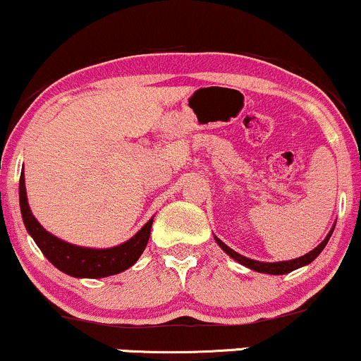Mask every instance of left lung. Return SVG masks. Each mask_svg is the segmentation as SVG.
Returning a JSON list of instances; mask_svg holds the SVG:
<instances>
[{
  "instance_id": "left-lung-1",
  "label": "left lung",
  "mask_w": 361,
  "mask_h": 361,
  "mask_svg": "<svg viewBox=\"0 0 361 361\" xmlns=\"http://www.w3.org/2000/svg\"><path fill=\"white\" fill-rule=\"evenodd\" d=\"M333 230L334 228L329 230V233L326 235V238H324V240L321 242V244L316 247V249H312L311 252H307V254L302 255V257H298V259H293V260H284V262H259V260H252L249 257H244V255H240V254H238V252L230 249V247L225 245L219 237H215V240H216V244H219L225 252H227L230 257L235 259L237 262L242 264V266L250 267L252 271L264 272V274H276V276H279V274H288V272L294 271V269H299V267L306 266V264L312 262V260H314L321 254V250H323L324 247H326L329 237H331V233H333Z\"/></svg>"
}]
</instances>
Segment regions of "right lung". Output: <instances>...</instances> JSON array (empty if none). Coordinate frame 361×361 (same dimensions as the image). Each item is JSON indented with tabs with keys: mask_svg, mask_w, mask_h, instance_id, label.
Instances as JSON below:
<instances>
[{
	"mask_svg": "<svg viewBox=\"0 0 361 361\" xmlns=\"http://www.w3.org/2000/svg\"><path fill=\"white\" fill-rule=\"evenodd\" d=\"M20 207L25 227L33 237V240L37 242V245L40 247L43 255L56 269L73 277L99 279V277L119 274L129 269L133 264H136V260L145 252L147 240H149L151 225H153V219H151L133 238H129L124 244L112 247V249H85V247L67 244L47 232L32 215L27 202L23 173L20 176Z\"/></svg>",
	"mask_w": 361,
	"mask_h": 361,
	"instance_id": "right-lung-1",
	"label": "right lung"
}]
</instances>
